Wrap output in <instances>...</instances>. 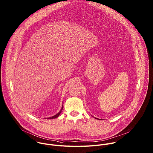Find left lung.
<instances>
[{
  "mask_svg": "<svg viewBox=\"0 0 153 153\" xmlns=\"http://www.w3.org/2000/svg\"><path fill=\"white\" fill-rule=\"evenodd\" d=\"M96 119H97V118H96Z\"/></svg>",
  "mask_w": 153,
  "mask_h": 153,
  "instance_id": "8db88e82",
  "label": "left lung"
}]
</instances>
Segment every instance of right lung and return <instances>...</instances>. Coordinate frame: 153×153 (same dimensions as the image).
Segmentation results:
<instances>
[{"label":"right lung","instance_id":"obj_1","mask_svg":"<svg viewBox=\"0 0 153 153\" xmlns=\"http://www.w3.org/2000/svg\"><path fill=\"white\" fill-rule=\"evenodd\" d=\"M62 108H63V106H62V108H61V109L60 110V111L58 113V114H57L56 115H54V116H53V117H50V118H48V119H49V120H51V119H54V118H57L59 115H60V113L61 112V111H62Z\"/></svg>","mask_w":153,"mask_h":153}]
</instances>
